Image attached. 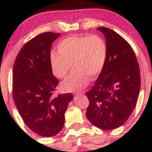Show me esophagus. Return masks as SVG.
Returning <instances> with one entry per match:
<instances>
[{"mask_svg":"<svg viewBox=\"0 0 152 152\" xmlns=\"http://www.w3.org/2000/svg\"><path fill=\"white\" fill-rule=\"evenodd\" d=\"M83 93H82V92H78V93H76V96H81L83 95Z\"/></svg>","mask_w":152,"mask_h":152,"instance_id":"1","label":"esophagus"}]
</instances>
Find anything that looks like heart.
<instances>
[{
  "label": "heart",
  "mask_w": 152,
  "mask_h": 152,
  "mask_svg": "<svg viewBox=\"0 0 152 152\" xmlns=\"http://www.w3.org/2000/svg\"><path fill=\"white\" fill-rule=\"evenodd\" d=\"M58 53L52 52L50 64L52 72L58 78H64L70 71H75L61 83L65 91L83 89L88 83L89 76L96 77L102 72L107 58V46L104 40L96 35L71 36L61 41Z\"/></svg>",
  "instance_id": "b5f03b06"
}]
</instances>
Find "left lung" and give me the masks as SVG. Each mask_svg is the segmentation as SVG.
<instances>
[{"label":"left lung","mask_w":152,"mask_h":152,"mask_svg":"<svg viewBox=\"0 0 152 152\" xmlns=\"http://www.w3.org/2000/svg\"><path fill=\"white\" fill-rule=\"evenodd\" d=\"M97 30L105 36L107 58L86 93L89 101L86 117L95 126L111 130L122 126L133 112L140 91V70L135 53L124 38L108 28Z\"/></svg>","instance_id":"left-lung-1"}]
</instances>
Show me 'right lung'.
I'll use <instances>...</instances> for the list:
<instances>
[{
	"instance_id": "right-lung-1",
	"label": "right lung",
	"mask_w": 152,
	"mask_h": 152,
	"mask_svg": "<svg viewBox=\"0 0 152 152\" xmlns=\"http://www.w3.org/2000/svg\"><path fill=\"white\" fill-rule=\"evenodd\" d=\"M60 34H39L22 47L13 71V97L24 123L43 137L56 135L64 126L71 94L54 96L57 78L50 64V48Z\"/></svg>"
}]
</instances>
